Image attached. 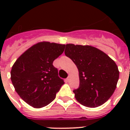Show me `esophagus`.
Masks as SVG:
<instances>
[{
    "mask_svg": "<svg viewBox=\"0 0 130 130\" xmlns=\"http://www.w3.org/2000/svg\"><path fill=\"white\" fill-rule=\"evenodd\" d=\"M70 79H71V77H70V76H68V77H67V82H69L70 81Z\"/></svg>",
    "mask_w": 130,
    "mask_h": 130,
    "instance_id": "1",
    "label": "esophagus"
}]
</instances>
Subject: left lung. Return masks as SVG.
Wrapping results in <instances>:
<instances>
[{"label":"left lung","mask_w":130,"mask_h":130,"mask_svg":"<svg viewBox=\"0 0 130 130\" xmlns=\"http://www.w3.org/2000/svg\"><path fill=\"white\" fill-rule=\"evenodd\" d=\"M65 54L79 71V88L73 91L76 100L91 108L107 102L119 79V72L115 61L101 50L88 45L66 44Z\"/></svg>","instance_id":"obj_1"}]
</instances>
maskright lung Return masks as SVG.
I'll use <instances>...</instances> for the list:
<instances>
[{"label":"right lung","instance_id":"obj_1","mask_svg":"<svg viewBox=\"0 0 130 130\" xmlns=\"http://www.w3.org/2000/svg\"><path fill=\"white\" fill-rule=\"evenodd\" d=\"M65 47L60 44L39 42L27 49L13 65L11 79L15 91L31 107L41 108L48 105L65 84L53 65Z\"/></svg>","mask_w":130,"mask_h":130}]
</instances>
